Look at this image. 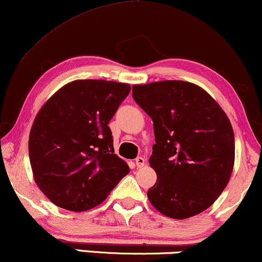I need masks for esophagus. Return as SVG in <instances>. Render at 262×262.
Returning a JSON list of instances; mask_svg holds the SVG:
<instances>
[{
    "label": "esophagus",
    "instance_id": "esophagus-1",
    "mask_svg": "<svg viewBox=\"0 0 262 262\" xmlns=\"http://www.w3.org/2000/svg\"><path fill=\"white\" fill-rule=\"evenodd\" d=\"M146 163H147V160L144 159V158H142V157L136 158V165H137L138 167L144 166V165H146Z\"/></svg>",
    "mask_w": 262,
    "mask_h": 262
}]
</instances>
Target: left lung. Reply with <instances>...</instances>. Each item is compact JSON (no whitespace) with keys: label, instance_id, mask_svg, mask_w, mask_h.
Masks as SVG:
<instances>
[{"label":"left lung","instance_id":"1","mask_svg":"<svg viewBox=\"0 0 262 262\" xmlns=\"http://www.w3.org/2000/svg\"><path fill=\"white\" fill-rule=\"evenodd\" d=\"M132 97L153 120L156 136L149 164L158 179L148 199L167 217L200 214L219 198L233 170L234 134L227 115L187 81L135 85Z\"/></svg>","mask_w":262,"mask_h":262}]
</instances>
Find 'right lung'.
Returning <instances> with one entry per match:
<instances>
[{
    "mask_svg": "<svg viewBox=\"0 0 262 262\" xmlns=\"http://www.w3.org/2000/svg\"><path fill=\"white\" fill-rule=\"evenodd\" d=\"M130 91L127 83L76 80L37 113L29 157L35 182L57 206L95 208L128 173L127 164L114 154L108 124Z\"/></svg>",
    "mask_w": 262,
    "mask_h": 262,
    "instance_id": "obj_1",
    "label": "right lung"
}]
</instances>
